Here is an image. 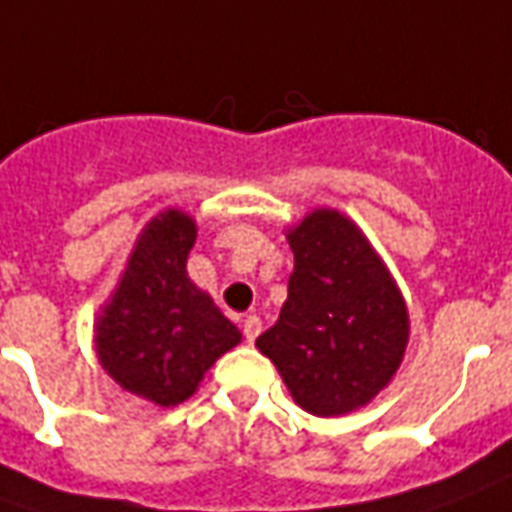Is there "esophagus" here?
Segmentation results:
<instances>
[{"label":"esophagus","mask_w":512,"mask_h":512,"mask_svg":"<svg viewBox=\"0 0 512 512\" xmlns=\"http://www.w3.org/2000/svg\"><path fill=\"white\" fill-rule=\"evenodd\" d=\"M241 327H244V338L249 343L255 341L257 335H260V327H263V324H260V316H255V313H249V316L244 318V321H241Z\"/></svg>","instance_id":"1"}]
</instances>
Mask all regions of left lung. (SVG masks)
I'll list each match as a JSON object with an SVG mask.
<instances>
[{"label": "left lung", "mask_w": 512, "mask_h": 512, "mask_svg": "<svg viewBox=\"0 0 512 512\" xmlns=\"http://www.w3.org/2000/svg\"><path fill=\"white\" fill-rule=\"evenodd\" d=\"M293 274L277 324L255 346L293 402L330 418L366 407L402 366L405 299L355 221L332 207L288 230Z\"/></svg>", "instance_id": "obj_1"}]
</instances>
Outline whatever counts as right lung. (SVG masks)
I'll list each match as a JSON object with an SVG mask.
<instances>
[{
    "label": "right lung",
    "instance_id": "add662e5",
    "mask_svg": "<svg viewBox=\"0 0 512 512\" xmlns=\"http://www.w3.org/2000/svg\"><path fill=\"white\" fill-rule=\"evenodd\" d=\"M194 244L188 213H157L94 324L102 368L124 391L160 407L194 396L207 368L241 343V330L185 271Z\"/></svg>",
    "mask_w": 512,
    "mask_h": 512
}]
</instances>
